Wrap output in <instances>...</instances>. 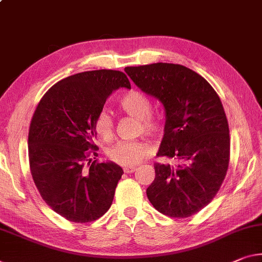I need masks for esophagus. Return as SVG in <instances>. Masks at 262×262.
Here are the masks:
<instances>
[{
    "label": "esophagus",
    "instance_id": "obj_1",
    "mask_svg": "<svg viewBox=\"0 0 262 262\" xmlns=\"http://www.w3.org/2000/svg\"><path fill=\"white\" fill-rule=\"evenodd\" d=\"M136 170V168L135 167H126V168H123V171L126 172V173H133Z\"/></svg>",
    "mask_w": 262,
    "mask_h": 262
}]
</instances>
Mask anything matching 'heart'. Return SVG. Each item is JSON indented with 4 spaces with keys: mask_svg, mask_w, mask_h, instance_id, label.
Masks as SVG:
<instances>
[{
    "mask_svg": "<svg viewBox=\"0 0 262 262\" xmlns=\"http://www.w3.org/2000/svg\"><path fill=\"white\" fill-rule=\"evenodd\" d=\"M120 110L127 115L139 120V132L148 136H159L162 132L161 122L151 115L150 99L139 91H130L119 101ZM97 134L103 140H110L114 134V120L107 110L98 114L94 122ZM150 149L143 141H119L107 150L108 159L116 164L128 167L135 165L149 155Z\"/></svg>",
    "mask_w": 262,
    "mask_h": 262,
    "instance_id": "b5f03b06",
    "label": "heart"
}]
</instances>
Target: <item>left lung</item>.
Masks as SVG:
<instances>
[{"label":"left lung","instance_id":"left-lung-1","mask_svg":"<svg viewBox=\"0 0 262 262\" xmlns=\"http://www.w3.org/2000/svg\"><path fill=\"white\" fill-rule=\"evenodd\" d=\"M124 71L163 105L164 135L157 156L175 161L154 164L149 202L168 217H190L212 201L226 176L230 130L221 99L204 78L183 65L156 63Z\"/></svg>","mask_w":262,"mask_h":262}]
</instances>
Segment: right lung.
<instances>
[{"label": "right lung", "instance_id": "add662e5", "mask_svg": "<svg viewBox=\"0 0 262 262\" xmlns=\"http://www.w3.org/2000/svg\"><path fill=\"white\" fill-rule=\"evenodd\" d=\"M119 87L130 89L120 71L73 74L43 95L31 119L28 150L32 178L43 201L70 222L97 221L113 202L123 170L92 157L98 155L95 119Z\"/></svg>", "mask_w": 262, "mask_h": 262}]
</instances>
